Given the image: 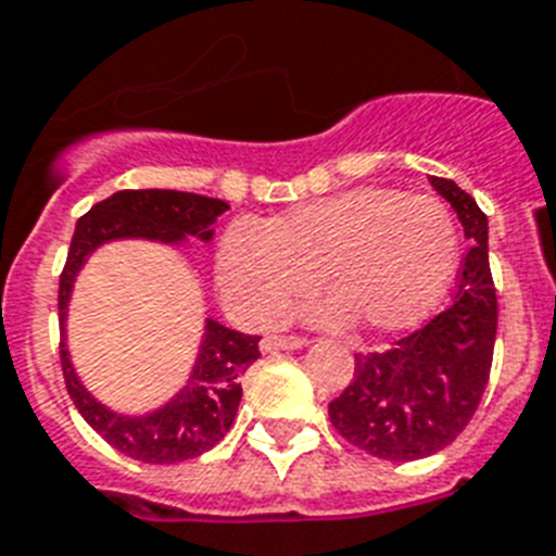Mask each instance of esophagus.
Wrapping results in <instances>:
<instances>
[{"instance_id": "1", "label": "esophagus", "mask_w": 556, "mask_h": 556, "mask_svg": "<svg viewBox=\"0 0 556 556\" xmlns=\"http://www.w3.org/2000/svg\"><path fill=\"white\" fill-rule=\"evenodd\" d=\"M303 346H308V340L296 338V334H288V338H282V334H270V338L262 340V352H279V349H303Z\"/></svg>"}]
</instances>
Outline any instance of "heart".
Returning <instances> with one entry per match:
<instances>
[{
    "instance_id": "b5f03b06",
    "label": "heart",
    "mask_w": 556,
    "mask_h": 556,
    "mask_svg": "<svg viewBox=\"0 0 556 556\" xmlns=\"http://www.w3.org/2000/svg\"><path fill=\"white\" fill-rule=\"evenodd\" d=\"M458 230L447 204L389 187H361L288 210L265 225H236L222 239L216 279L227 308L268 326L317 274L334 300L320 320H352L366 331L421 323L447 291Z\"/></svg>"
}]
</instances>
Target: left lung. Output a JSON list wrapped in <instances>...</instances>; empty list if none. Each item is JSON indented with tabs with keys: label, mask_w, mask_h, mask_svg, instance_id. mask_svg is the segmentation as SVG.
Segmentation results:
<instances>
[{
	"label": "left lung",
	"mask_w": 556,
	"mask_h": 556,
	"mask_svg": "<svg viewBox=\"0 0 556 556\" xmlns=\"http://www.w3.org/2000/svg\"><path fill=\"white\" fill-rule=\"evenodd\" d=\"M430 181L473 242L458 268L453 303L387 352L355 355V378L329 404L334 430L387 462L427 458L456 441L482 401L496 343L488 216L456 181Z\"/></svg>",
	"instance_id": "left-lung-1"
}]
</instances>
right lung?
<instances>
[{
  "instance_id": "right-lung-1",
  "label": "right lung",
  "mask_w": 556,
  "mask_h": 556,
  "mask_svg": "<svg viewBox=\"0 0 556 556\" xmlns=\"http://www.w3.org/2000/svg\"><path fill=\"white\" fill-rule=\"evenodd\" d=\"M225 210L230 207L222 199H207V195H195V192L121 190L98 201L74 227L72 248H68L65 268L60 274V294H56L60 366H63L65 389L91 430L100 432L124 456L143 462V465L187 462V458L207 453L225 439L236 418V409H239V401H242L239 378L260 357V338L207 320L204 343H201L190 383L159 413L147 415V418H124V415L109 413L106 406L98 404L83 389L68 364L63 323L74 274L80 270L83 260L109 239L138 236V239H159V242H181L185 236H195V239L207 242L213 236L216 218Z\"/></svg>"
}]
</instances>
